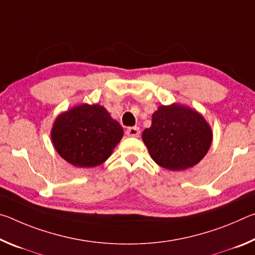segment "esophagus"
<instances>
[{"instance_id":"1","label":"esophagus","mask_w":255,"mask_h":255,"mask_svg":"<svg viewBox=\"0 0 255 255\" xmlns=\"http://www.w3.org/2000/svg\"><path fill=\"white\" fill-rule=\"evenodd\" d=\"M139 128L138 127H130L127 129L126 133L129 136V137H138L139 136Z\"/></svg>"}]
</instances>
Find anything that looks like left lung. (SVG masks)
<instances>
[{
    "label": "left lung",
    "instance_id": "obj_1",
    "mask_svg": "<svg viewBox=\"0 0 255 255\" xmlns=\"http://www.w3.org/2000/svg\"><path fill=\"white\" fill-rule=\"evenodd\" d=\"M143 140L159 166L171 171L187 170L199 163L210 147L213 135L201 115L190 108L161 106L145 129Z\"/></svg>",
    "mask_w": 255,
    "mask_h": 255
}]
</instances>
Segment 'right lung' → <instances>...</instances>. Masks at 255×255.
I'll list each match as a JSON object with an SVG mask.
<instances>
[{"label":"right lung","mask_w":255,"mask_h":255,"mask_svg":"<svg viewBox=\"0 0 255 255\" xmlns=\"http://www.w3.org/2000/svg\"><path fill=\"white\" fill-rule=\"evenodd\" d=\"M123 127L99 105H81L56 119L51 140L65 161L79 167L100 165L123 137Z\"/></svg>","instance_id":"right-lung-1"}]
</instances>
